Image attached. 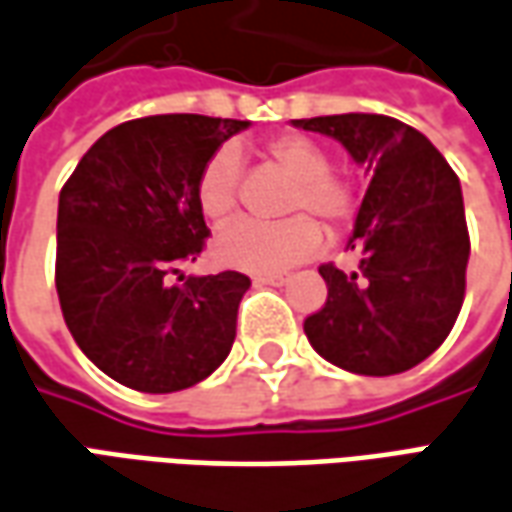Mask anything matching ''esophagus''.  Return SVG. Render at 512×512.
Wrapping results in <instances>:
<instances>
[{
  "label": "esophagus",
  "instance_id": "34e87169",
  "mask_svg": "<svg viewBox=\"0 0 512 512\" xmlns=\"http://www.w3.org/2000/svg\"><path fill=\"white\" fill-rule=\"evenodd\" d=\"M291 280V274H285V271H280V274H257L255 283L260 285H285Z\"/></svg>",
  "mask_w": 512,
  "mask_h": 512
}]
</instances>
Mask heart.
<instances>
[{
	"instance_id": "b5f03b06",
	"label": "heart",
	"mask_w": 512,
	"mask_h": 512,
	"mask_svg": "<svg viewBox=\"0 0 512 512\" xmlns=\"http://www.w3.org/2000/svg\"><path fill=\"white\" fill-rule=\"evenodd\" d=\"M260 156L291 179L280 210L291 218L277 224L235 221L215 243L212 255L221 266L241 271H283L305 263L322 249L325 232L311 214L333 235L353 227L358 215V190L344 173L330 168L328 148L305 134H277L263 142ZM241 162L232 148H221L201 165L196 176V207L210 224H224L238 210ZM301 215L297 216L296 212Z\"/></svg>"
}]
</instances>
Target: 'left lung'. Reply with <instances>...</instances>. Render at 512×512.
Instances as JSON below:
<instances>
[{"mask_svg":"<svg viewBox=\"0 0 512 512\" xmlns=\"http://www.w3.org/2000/svg\"><path fill=\"white\" fill-rule=\"evenodd\" d=\"M339 139L373 173L350 249L356 271L322 263L325 305L305 336L330 364L358 375H398L429 358L454 328L471 252L457 173L417 128L384 114L297 120Z\"/></svg>","mask_w":512,"mask_h":512,"instance_id":"1","label":"left lung"}]
</instances>
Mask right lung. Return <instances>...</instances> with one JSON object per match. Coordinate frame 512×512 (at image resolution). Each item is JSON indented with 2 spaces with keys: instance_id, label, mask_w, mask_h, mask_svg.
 <instances>
[{
  "instance_id": "1",
  "label": "right lung",
  "mask_w": 512,
  "mask_h": 512,
  "mask_svg": "<svg viewBox=\"0 0 512 512\" xmlns=\"http://www.w3.org/2000/svg\"><path fill=\"white\" fill-rule=\"evenodd\" d=\"M246 125L201 114L128 120L97 139L61 187V314L86 358L123 387L179 392L232 350L252 280L179 269L210 238L193 193L198 170Z\"/></svg>"
}]
</instances>
